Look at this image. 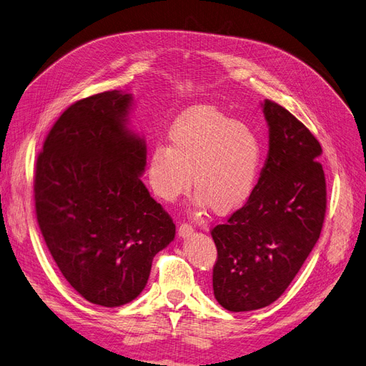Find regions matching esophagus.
I'll list each match as a JSON object with an SVG mask.
<instances>
[{"instance_id": "1", "label": "esophagus", "mask_w": 366, "mask_h": 366, "mask_svg": "<svg viewBox=\"0 0 366 366\" xmlns=\"http://www.w3.org/2000/svg\"><path fill=\"white\" fill-rule=\"evenodd\" d=\"M192 234H194V227L191 224H187V223H182L180 224V227H179V237L186 238V237H189Z\"/></svg>"}]
</instances>
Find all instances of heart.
<instances>
[{
	"label": "heart",
	"instance_id": "obj_1",
	"mask_svg": "<svg viewBox=\"0 0 366 366\" xmlns=\"http://www.w3.org/2000/svg\"><path fill=\"white\" fill-rule=\"evenodd\" d=\"M168 143L154 147L148 159V182L162 200L175 202L192 184L198 207L227 215L257 189L262 140L252 127L215 107L187 108L169 127Z\"/></svg>",
	"mask_w": 366,
	"mask_h": 366
}]
</instances>
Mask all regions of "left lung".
I'll return each instance as SVG.
<instances>
[{"mask_svg":"<svg viewBox=\"0 0 366 366\" xmlns=\"http://www.w3.org/2000/svg\"><path fill=\"white\" fill-rule=\"evenodd\" d=\"M269 154L257 189L210 232L218 257L214 295L229 312L274 302L290 285L322 230L327 184L322 148L290 112L265 99Z\"/></svg>","mask_w":366,"mask_h":366,"instance_id":"left-lung-1","label":"left lung"}]
</instances>
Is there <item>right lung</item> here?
I'll return each mask as SVG.
<instances>
[{"label":"right lung","mask_w":366,"mask_h":366,"mask_svg":"<svg viewBox=\"0 0 366 366\" xmlns=\"http://www.w3.org/2000/svg\"><path fill=\"white\" fill-rule=\"evenodd\" d=\"M132 96L105 92L70 105L36 160L35 207L64 278L88 302L120 307L148 282L175 224L140 177L147 143L128 128Z\"/></svg>","instance_id":"add662e5"}]
</instances>
